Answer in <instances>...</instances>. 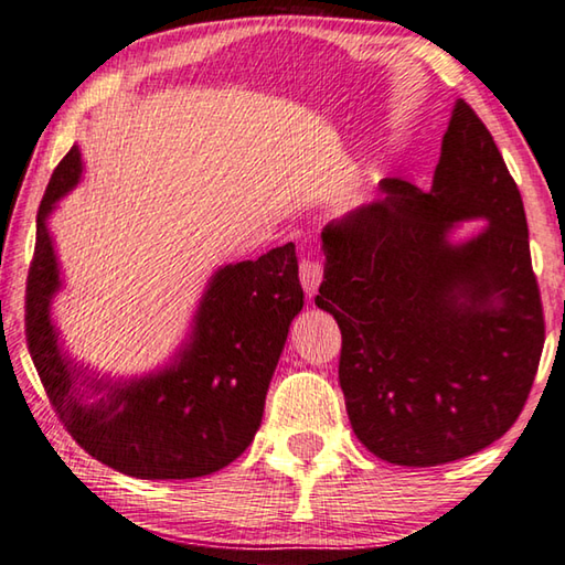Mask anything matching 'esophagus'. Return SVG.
<instances>
[{"label": "esophagus", "mask_w": 565, "mask_h": 565, "mask_svg": "<svg viewBox=\"0 0 565 565\" xmlns=\"http://www.w3.org/2000/svg\"><path fill=\"white\" fill-rule=\"evenodd\" d=\"M300 282H302V288H305V292L310 295V298L315 292H318L320 282H322L320 260H315V257H305V260L300 263Z\"/></svg>", "instance_id": "obj_1"}]
</instances>
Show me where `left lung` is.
<instances>
[{
	"label": "left lung",
	"mask_w": 565,
	"mask_h": 565,
	"mask_svg": "<svg viewBox=\"0 0 565 565\" xmlns=\"http://www.w3.org/2000/svg\"><path fill=\"white\" fill-rule=\"evenodd\" d=\"M384 198L322 231L315 305L342 330L340 387L374 457L439 467L519 419L546 324L523 201L489 128L454 104L429 191L384 178ZM490 225L463 244V220Z\"/></svg>",
	"instance_id": "8db88e82"
}]
</instances>
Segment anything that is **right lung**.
<instances>
[{
  "label": "right lung",
  "mask_w": 565,
  "mask_h": 565,
  "mask_svg": "<svg viewBox=\"0 0 565 565\" xmlns=\"http://www.w3.org/2000/svg\"><path fill=\"white\" fill-rule=\"evenodd\" d=\"M82 178L72 146L56 166L36 215L26 277V344L54 412L78 447L136 479H195L250 447L265 394L302 310L295 245L225 265L207 282L191 338L168 367L138 380H94L62 352L52 298L62 288L46 217ZM102 393L96 403L87 397Z\"/></svg>",
  "instance_id": "1"
}]
</instances>
